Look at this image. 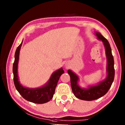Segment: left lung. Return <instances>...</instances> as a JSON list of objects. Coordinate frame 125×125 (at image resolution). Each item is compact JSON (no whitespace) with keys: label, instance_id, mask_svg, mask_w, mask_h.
I'll return each mask as SVG.
<instances>
[{"label":"left lung","instance_id":"8db88e82","mask_svg":"<svg viewBox=\"0 0 125 125\" xmlns=\"http://www.w3.org/2000/svg\"><path fill=\"white\" fill-rule=\"evenodd\" d=\"M98 39L103 42L107 57V76L106 79L97 85L92 86L88 89H82L78 86V76L71 70L68 71L71 77V84L72 92L77 98L83 100L92 101L101 98L106 94L113 83L115 77L114 61L111 49L108 41L99 32H96Z\"/></svg>","mask_w":125,"mask_h":125}]
</instances>
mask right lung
Segmentation results:
<instances>
[{
	"instance_id": "right-lung-1",
	"label": "right lung",
	"mask_w": 125,
	"mask_h": 125,
	"mask_svg": "<svg viewBox=\"0 0 125 125\" xmlns=\"http://www.w3.org/2000/svg\"><path fill=\"white\" fill-rule=\"evenodd\" d=\"M22 41L18 46L15 53V60L12 67L14 74V83L16 90L26 100L36 104H44L51 100L60 76L64 73L62 68L58 69L52 74L48 83L40 88L29 89L24 88L20 84L18 76V65L19 57Z\"/></svg>"
}]
</instances>
